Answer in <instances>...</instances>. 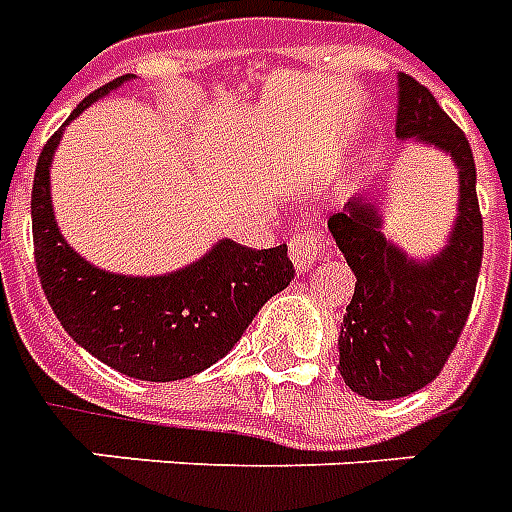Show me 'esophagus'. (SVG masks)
<instances>
[{
	"label": "esophagus",
	"instance_id": "obj_1",
	"mask_svg": "<svg viewBox=\"0 0 512 512\" xmlns=\"http://www.w3.org/2000/svg\"><path fill=\"white\" fill-rule=\"evenodd\" d=\"M321 255H324V233L319 228H303V233H297L295 239L289 241V260L297 273L311 271Z\"/></svg>",
	"mask_w": 512,
	"mask_h": 512
}]
</instances>
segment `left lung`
Listing matches in <instances>:
<instances>
[{
	"label": "left lung",
	"instance_id": "1",
	"mask_svg": "<svg viewBox=\"0 0 512 512\" xmlns=\"http://www.w3.org/2000/svg\"><path fill=\"white\" fill-rule=\"evenodd\" d=\"M396 138L452 156L460 196L446 244L428 260L406 255L385 236L380 204L369 193L329 217V233L356 276L340 324L337 369L353 393L372 401L404 398L436 380L468 321L484 257L468 138L409 74L398 76Z\"/></svg>",
	"mask_w": 512,
	"mask_h": 512
}]
</instances>
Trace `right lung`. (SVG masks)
<instances>
[{
    "instance_id": "1",
    "label": "right lung",
    "mask_w": 512,
    "mask_h": 512,
    "mask_svg": "<svg viewBox=\"0 0 512 512\" xmlns=\"http://www.w3.org/2000/svg\"><path fill=\"white\" fill-rule=\"evenodd\" d=\"M130 79L119 76L87 95L39 156L31 191L36 271L47 303L76 345L135 380H185L241 340L255 313L287 289L295 268L287 244L247 249L220 239L196 263L172 273L124 276L68 247L52 212V159L68 124Z\"/></svg>"
}]
</instances>
